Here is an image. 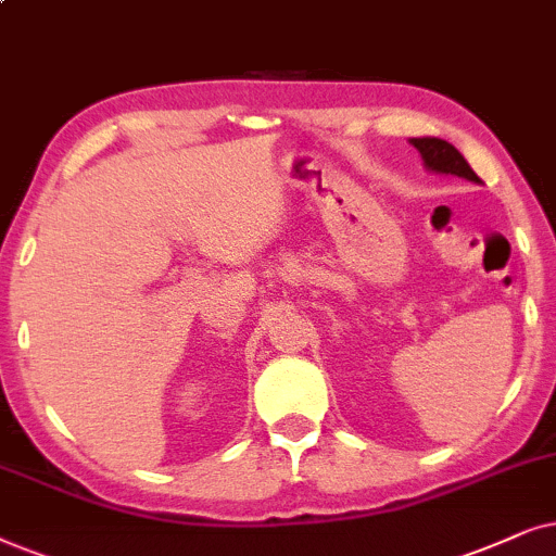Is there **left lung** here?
Segmentation results:
<instances>
[{"label": "left lung", "instance_id": "left-lung-1", "mask_svg": "<svg viewBox=\"0 0 556 556\" xmlns=\"http://www.w3.org/2000/svg\"><path fill=\"white\" fill-rule=\"evenodd\" d=\"M412 144L421 152V160L429 169L434 173H445V175H457L465 177V180L480 182V177L472 173V167L465 162L460 152L455 150L453 144L445 142V139L438 137H421V139H412Z\"/></svg>", "mask_w": 556, "mask_h": 556}]
</instances>
